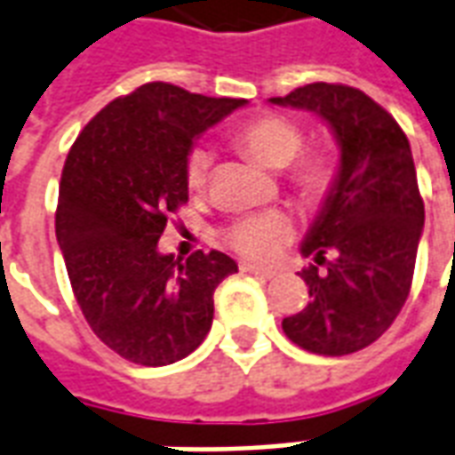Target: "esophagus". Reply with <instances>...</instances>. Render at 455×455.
I'll return each instance as SVG.
<instances>
[{
	"label": "esophagus",
	"instance_id": "34e87169",
	"mask_svg": "<svg viewBox=\"0 0 455 455\" xmlns=\"http://www.w3.org/2000/svg\"><path fill=\"white\" fill-rule=\"evenodd\" d=\"M241 270L251 272V275H255V277H262V279L277 277V272L275 270H267V267H260V265H251V262H243V265H241Z\"/></svg>",
	"mask_w": 455,
	"mask_h": 455
}]
</instances>
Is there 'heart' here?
Segmentation results:
<instances>
[{"label":"heart","instance_id":"b5f03b06","mask_svg":"<svg viewBox=\"0 0 455 455\" xmlns=\"http://www.w3.org/2000/svg\"><path fill=\"white\" fill-rule=\"evenodd\" d=\"M236 144L251 154L260 166L282 171L294 164L304 149L301 127L282 116H260L248 120L236 132ZM212 168V151L207 147H195L185 161V178L193 190L207 183ZM335 180V168L325 154H306L296 161L291 171V185L308 200H321ZM294 238V221L284 212H258L236 219L224 231V241L231 251L248 260L270 262Z\"/></svg>","mask_w":455,"mask_h":455}]
</instances>
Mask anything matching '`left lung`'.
<instances>
[{"mask_svg": "<svg viewBox=\"0 0 455 455\" xmlns=\"http://www.w3.org/2000/svg\"><path fill=\"white\" fill-rule=\"evenodd\" d=\"M270 103L323 117L339 147L335 183L301 243L311 301L282 331L313 355H352L388 331L412 284L425 202L410 142L388 110L345 84H306Z\"/></svg>", "mask_w": 455, "mask_h": 455, "instance_id": "obj_1", "label": "left lung"}]
</instances>
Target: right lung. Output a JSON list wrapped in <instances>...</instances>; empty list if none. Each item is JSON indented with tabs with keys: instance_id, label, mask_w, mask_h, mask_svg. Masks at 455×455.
<instances>
[{
	"instance_id": "obj_1",
	"label": "right lung",
	"mask_w": 455,
	"mask_h": 455,
	"mask_svg": "<svg viewBox=\"0 0 455 455\" xmlns=\"http://www.w3.org/2000/svg\"><path fill=\"white\" fill-rule=\"evenodd\" d=\"M241 106L243 99L144 84L110 100L67 154L57 243L91 331L127 362L166 366L195 352L212 328L214 289L238 272L227 253L176 260L156 243L188 202L195 140Z\"/></svg>"
}]
</instances>
